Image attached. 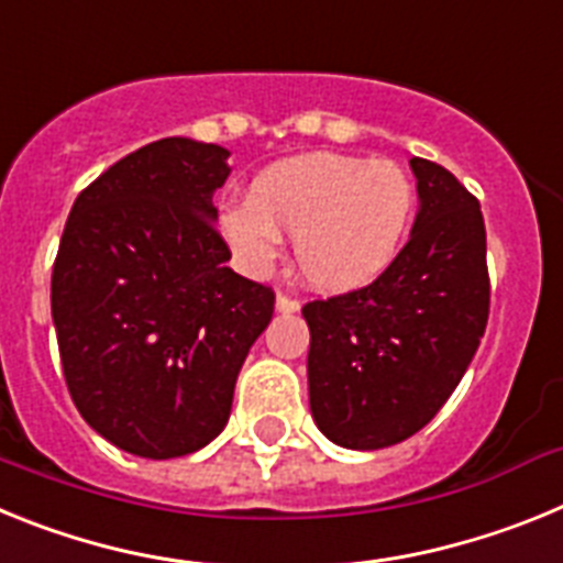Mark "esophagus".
Wrapping results in <instances>:
<instances>
[{"label": "esophagus", "mask_w": 563, "mask_h": 563, "mask_svg": "<svg viewBox=\"0 0 563 563\" xmlns=\"http://www.w3.org/2000/svg\"><path fill=\"white\" fill-rule=\"evenodd\" d=\"M298 298H292V296H287V292H278L276 296V310L278 312H296L298 310Z\"/></svg>", "instance_id": "esophagus-1"}]
</instances>
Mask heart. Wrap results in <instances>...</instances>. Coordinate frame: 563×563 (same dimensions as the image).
<instances>
[{
    "instance_id": "b5f03b06",
    "label": "heart",
    "mask_w": 563,
    "mask_h": 563,
    "mask_svg": "<svg viewBox=\"0 0 563 563\" xmlns=\"http://www.w3.org/2000/svg\"><path fill=\"white\" fill-rule=\"evenodd\" d=\"M417 191L391 161L352 154H301L267 166L247 202L228 206L220 231L245 271L265 273L296 236V265L307 285L350 292L389 271L409 236Z\"/></svg>"
}]
</instances>
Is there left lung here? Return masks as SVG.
I'll use <instances>...</instances> for the list:
<instances>
[{
    "instance_id": "8db88e82",
    "label": "left lung",
    "mask_w": 563,
    "mask_h": 563,
    "mask_svg": "<svg viewBox=\"0 0 563 563\" xmlns=\"http://www.w3.org/2000/svg\"><path fill=\"white\" fill-rule=\"evenodd\" d=\"M420 211L391 267L361 290L305 305L310 409L335 445L389 449L460 386L490 312L479 200L449 168L411 157Z\"/></svg>"
}]
</instances>
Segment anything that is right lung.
I'll return each mask as SVG.
<instances>
[{
  "mask_svg": "<svg viewBox=\"0 0 563 563\" xmlns=\"http://www.w3.org/2000/svg\"><path fill=\"white\" fill-rule=\"evenodd\" d=\"M228 148L163 137L109 166L64 225L49 305L84 420L146 460L225 429L236 375L271 324V287L239 276L211 197Z\"/></svg>",
  "mask_w": 563,
  "mask_h": 563,
  "instance_id": "add662e5",
  "label": "right lung"
}]
</instances>
